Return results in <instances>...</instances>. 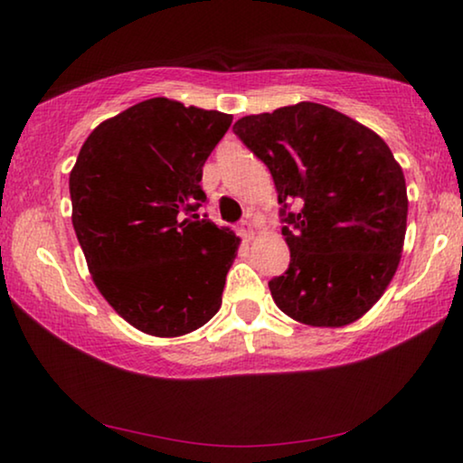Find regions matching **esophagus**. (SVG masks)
Instances as JSON below:
<instances>
[{"label": "esophagus", "instance_id": "esophagus-1", "mask_svg": "<svg viewBox=\"0 0 463 463\" xmlns=\"http://www.w3.org/2000/svg\"><path fill=\"white\" fill-rule=\"evenodd\" d=\"M238 232H240V236H242L244 240H250L252 236H255V230H252V223H250L249 219H244L242 223H240Z\"/></svg>", "mask_w": 463, "mask_h": 463}]
</instances>
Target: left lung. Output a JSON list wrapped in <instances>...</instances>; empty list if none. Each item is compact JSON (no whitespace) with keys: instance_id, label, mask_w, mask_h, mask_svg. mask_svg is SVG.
Wrapping results in <instances>:
<instances>
[{"instance_id":"8db88e82","label":"left lung","mask_w":463,"mask_h":463,"mask_svg":"<svg viewBox=\"0 0 463 463\" xmlns=\"http://www.w3.org/2000/svg\"><path fill=\"white\" fill-rule=\"evenodd\" d=\"M233 132L269 168L282 204L290 263L269 280L276 306L312 326L358 320L394 276L407 232V185L390 147L318 103L246 116Z\"/></svg>"}]
</instances>
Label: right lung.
<instances>
[{"label":"right lung","mask_w":463,"mask_h":463,"mask_svg":"<svg viewBox=\"0 0 463 463\" xmlns=\"http://www.w3.org/2000/svg\"><path fill=\"white\" fill-rule=\"evenodd\" d=\"M230 126L227 113L157 97L81 145L69 175L75 236L100 295L138 331L179 337L219 312L240 238L198 208L202 166Z\"/></svg>","instance_id":"add662e5"}]
</instances>
